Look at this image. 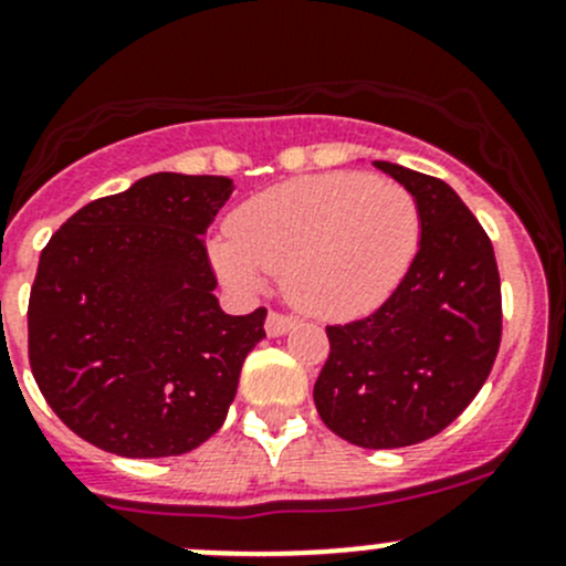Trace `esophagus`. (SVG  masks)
Masks as SVG:
<instances>
[{
  "mask_svg": "<svg viewBox=\"0 0 566 566\" xmlns=\"http://www.w3.org/2000/svg\"><path fill=\"white\" fill-rule=\"evenodd\" d=\"M290 328H295V317L282 315V312H271L265 319L268 336H284Z\"/></svg>",
  "mask_w": 566,
  "mask_h": 566,
  "instance_id": "esophagus-1",
  "label": "esophagus"
}]
</instances>
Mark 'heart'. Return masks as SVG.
I'll list each match as a JSON object with an SVG mask.
<instances>
[{
	"mask_svg": "<svg viewBox=\"0 0 566 566\" xmlns=\"http://www.w3.org/2000/svg\"><path fill=\"white\" fill-rule=\"evenodd\" d=\"M421 238L413 193L389 177H295L235 210L216 262L235 287L256 293L284 273V293L306 315L347 319L378 310L399 287Z\"/></svg>",
	"mask_w": 566,
	"mask_h": 566,
	"instance_id": "1",
	"label": "heart"
}]
</instances>
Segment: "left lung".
Returning <instances> with one entry per match:
<instances>
[{"label":"left lung","mask_w":566,"mask_h":566,"mask_svg":"<svg viewBox=\"0 0 566 566\" xmlns=\"http://www.w3.org/2000/svg\"><path fill=\"white\" fill-rule=\"evenodd\" d=\"M413 193L421 241L399 287L373 315L328 325L315 384L319 419L364 449L413 447L471 405L501 345L493 243L452 186L375 161Z\"/></svg>","instance_id":"left-lung-1"}]
</instances>
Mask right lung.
<instances>
[{
	"mask_svg": "<svg viewBox=\"0 0 566 566\" xmlns=\"http://www.w3.org/2000/svg\"><path fill=\"white\" fill-rule=\"evenodd\" d=\"M230 177L156 172L101 197L45 243L30 293V367L93 447L175 458L227 419L268 312L227 315L202 235Z\"/></svg>",
	"mask_w": 566,
	"mask_h": 566,
	"instance_id": "add662e5",
	"label": "right lung"
}]
</instances>
